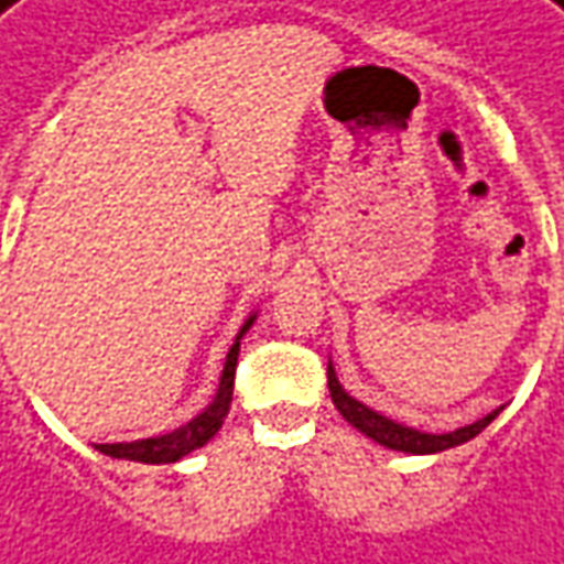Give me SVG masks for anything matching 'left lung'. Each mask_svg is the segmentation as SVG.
Listing matches in <instances>:
<instances>
[{
    "instance_id": "1",
    "label": "left lung",
    "mask_w": 564,
    "mask_h": 564,
    "mask_svg": "<svg viewBox=\"0 0 564 564\" xmlns=\"http://www.w3.org/2000/svg\"><path fill=\"white\" fill-rule=\"evenodd\" d=\"M328 390H332V402L334 408L344 414V421L352 423L359 433H365L368 438H375L383 448H393V452L405 454H436L445 452V448H454V445H464L469 438L479 436L485 426L500 414V408H497L491 414H485L482 421L467 423V426L452 430V433H421V430H414V426H402V423H395L390 421V417L378 414L375 408L356 402V399L340 387V380L334 375L332 362H328Z\"/></svg>"
}]
</instances>
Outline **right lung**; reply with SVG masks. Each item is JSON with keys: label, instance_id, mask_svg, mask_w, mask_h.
Instances as JSON below:
<instances>
[{"label": "right lung", "instance_id": "right-lung-1", "mask_svg": "<svg viewBox=\"0 0 564 564\" xmlns=\"http://www.w3.org/2000/svg\"><path fill=\"white\" fill-rule=\"evenodd\" d=\"M254 313L245 319V325L236 334L230 352H227V362H224V375H220V383H217L215 399L208 405L202 408L199 414L193 417L184 426L171 430V433H162V436L150 438H134V442H112V445H95L97 452L107 454V457H119V460H138V464H174L181 460L189 452L202 448L208 438H215V433L224 426V417L230 411L232 402V380H236V362H239V340L245 337V332L254 325Z\"/></svg>", "mask_w": 564, "mask_h": 564}]
</instances>
